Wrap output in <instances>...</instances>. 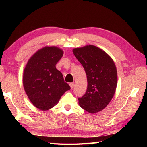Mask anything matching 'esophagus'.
<instances>
[{"label":"esophagus","instance_id":"obj_1","mask_svg":"<svg viewBox=\"0 0 147 147\" xmlns=\"http://www.w3.org/2000/svg\"><path fill=\"white\" fill-rule=\"evenodd\" d=\"M69 85H70L71 88V89H73V88H74V82L70 83V84H69Z\"/></svg>","mask_w":147,"mask_h":147}]
</instances>
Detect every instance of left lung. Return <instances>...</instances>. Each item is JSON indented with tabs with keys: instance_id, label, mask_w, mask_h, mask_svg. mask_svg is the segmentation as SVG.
Returning <instances> with one entry per match:
<instances>
[{
	"instance_id": "left-lung-1",
	"label": "left lung",
	"mask_w": 147,
	"mask_h": 147,
	"mask_svg": "<svg viewBox=\"0 0 147 147\" xmlns=\"http://www.w3.org/2000/svg\"><path fill=\"white\" fill-rule=\"evenodd\" d=\"M82 65L88 79L86 94L78 98L82 108L96 113L106 108L115 93L117 72L113 59L103 50L89 45L73 50Z\"/></svg>"
}]
</instances>
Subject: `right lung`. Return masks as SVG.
Instances as JSON below:
<instances>
[{"label": "right lung", "instance_id": "add662e5", "mask_svg": "<svg viewBox=\"0 0 147 147\" xmlns=\"http://www.w3.org/2000/svg\"><path fill=\"white\" fill-rule=\"evenodd\" d=\"M63 55L59 47L45 46L30 57L24 69V91L32 104L41 110L56 105L65 92L71 89L56 67Z\"/></svg>", "mask_w": 147, "mask_h": 147}]
</instances>
